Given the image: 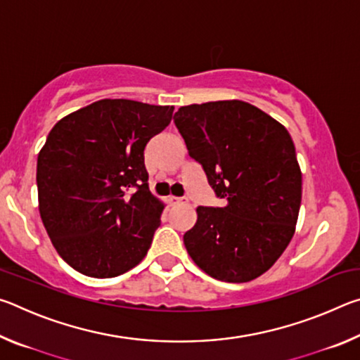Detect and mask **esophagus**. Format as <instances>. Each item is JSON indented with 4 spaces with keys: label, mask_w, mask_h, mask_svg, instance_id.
<instances>
[{
    "label": "esophagus",
    "mask_w": 360,
    "mask_h": 360,
    "mask_svg": "<svg viewBox=\"0 0 360 360\" xmlns=\"http://www.w3.org/2000/svg\"><path fill=\"white\" fill-rule=\"evenodd\" d=\"M168 202L172 205H186L187 198H179V197H169Z\"/></svg>",
    "instance_id": "1"
}]
</instances>
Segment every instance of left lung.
<instances>
[{
    "mask_svg": "<svg viewBox=\"0 0 360 360\" xmlns=\"http://www.w3.org/2000/svg\"><path fill=\"white\" fill-rule=\"evenodd\" d=\"M174 124L225 202L198 206L184 233L187 252L219 281H252L281 257L295 231L302 172L289 131L241 100L181 106Z\"/></svg>",
    "mask_w": 360,
    "mask_h": 360,
    "instance_id": "8db88e82",
    "label": "left lung"
}]
</instances>
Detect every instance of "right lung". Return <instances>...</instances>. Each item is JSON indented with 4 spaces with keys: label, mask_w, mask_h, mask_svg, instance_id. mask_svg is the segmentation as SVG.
<instances>
[{
    "label": "right lung",
    "mask_w": 360,
    "mask_h": 360,
    "mask_svg": "<svg viewBox=\"0 0 360 360\" xmlns=\"http://www.w3.org/2000/svg\"><path fill=\"white\" fill-rule=\"evenodd\" d=\"M173 111L105 98L65 115L49 133L36 168L39 214L76 271L114 278L146 257L165 205L149 191L144 149Z\"/></svg>",
    "instance_id": "1"
}]
</instances>
